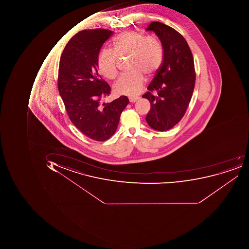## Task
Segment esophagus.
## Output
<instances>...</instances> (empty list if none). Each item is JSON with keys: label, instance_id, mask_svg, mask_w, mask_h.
<instances>
[{"label": "esophagus", "instance_id": "34e87169", "mask_svg": "<svg viewBox=\"0 0 249 249\" xmlns=\"http://www.w3.org/2000/svg\"><path fill=\"white\" fill-rule=\"evenodd\" d=\"M139 99H140V98L138 97V96H129V97H128L130 103H135V102L138 101Z\"/></svg>", "mask_w": 249, "mask_h": 249}]
</instances>
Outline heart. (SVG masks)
<instances>
[{
  "mask_svg": "<svg viewBox=\"0 0 249 249\" xmlns=\"http://www.w3.org/2000/svg\"><path fill=\"white\" fill-rule=\"evenodd\" d=\"M112 51L103 50L98 57V67L102 75L114 79L118 74L117 56L128 57V73L121 75L114 85L117 94L135 95L144 85V73L153 75L162 60V47L159 39L145 36L134 31H124L112 41Z\"/></svg>",
  "mask_w": 249,
  "mask_h": 249,
  "instance_id": "heart-1",
  "label": "heart"
}]
</instances>
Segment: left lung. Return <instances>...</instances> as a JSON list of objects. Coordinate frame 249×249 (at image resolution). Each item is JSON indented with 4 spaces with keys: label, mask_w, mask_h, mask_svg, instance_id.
<instances>
[{
    "label": "left lung",
    "mask_w": 249,
    "mask_h": 249,
    "mask_svg": "<svg viewBox=\"0 0 249 249\" xmlns=\"http://www.w3.org/2000/svg\"><path fill=\"white\" fill-rule=\"evenodd\" d=\"M146 31L156 34L164 52L162 64L142 96L151 105L146 121L155 130L164 132L181 121L190 103L196 78L193 56L174 28L153 21Z\"/></svg>",
    "instance_id": "obj_1"
}]
</instances>
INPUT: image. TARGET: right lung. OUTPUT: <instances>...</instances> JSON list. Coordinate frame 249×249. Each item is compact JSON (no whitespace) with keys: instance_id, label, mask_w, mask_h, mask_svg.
<instances>
[{"instance_id":"right-lung-1","label":"right lung","mask_w":249,"mask_h":249,"mask_svg":"<svg viewBox=\"0 0 249 249\" xmlns=\"http://www.w3.org/2000/svg\"><path fill=\"white\" fill-rule=\"evenodd\" d=\"M112 34L106 29L80 31L69 41L59 65L57 87L70 121L97 142L115 133L121 113L128 104L125 96L111 103L102 101L109 96L111 88L98 73V57Z\"/></svg>"}]
</instances>
